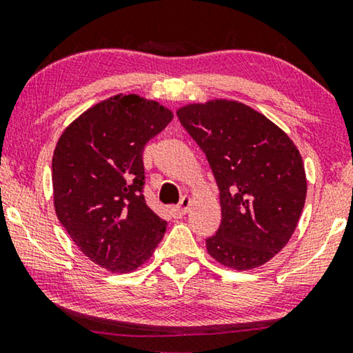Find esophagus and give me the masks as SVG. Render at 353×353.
I'll return each mask as SVG.
<instances>
[{"instance_id": "1", "label": "esophagus", "mask_w": 353, "mask_h": 353, "mask_svg": "<svg viewBox=\"0 0 353 353\" xmlns=\"http://www.w3.org/2000/svg\"><path fill=\"white\" fill-rule=\"evenodd\" d=\"M191 202L192 201H191L190 196H183L181 201H180V204H178L176 207H173V209H172L173 216H175V219H180V216L186 215L188 210H190V207H191Z\"/></svg>"}]
</instances>
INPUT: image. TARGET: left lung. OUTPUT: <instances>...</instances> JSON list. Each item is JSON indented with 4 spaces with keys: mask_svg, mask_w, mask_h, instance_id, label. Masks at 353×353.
<instances>
[{
    "mask_svg": "<svg viewBox=\"0 0 353 353\" xmlns=\"http://www.w3.org/2000/svg\"><path fill=\"white\" fill-rule=\"evenodd\" d=\"M176 115L220 190L221 223L205 239L207 252L239 272L267 263L291 239L305 204L307 176L296 144L238 101L186 104Z\"/></svg>",
    "mask_w": 353,
    "mask_h": 353,
    "instance_id": "obj_1",
    "label": "left lung"
}]
</instances>
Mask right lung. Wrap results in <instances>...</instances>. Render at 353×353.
I'll list each match as a JSON object with an SVG mask.
<instances>
[{
  "label": "right lung",
  "instance_id": "right-lung-1",
  "mask_svg": "<svg viewBox=\"0 0 353 353\" xmlns=\"http://www.w3.org/2000/svg\"><path fill=\"white\" fill-rule=\"evenodd\" d=\"M173 112L139 94H115L79 115L52 154V199L81 252L112 273L146 263L167 221L141 194L143 149Z\"/></svg>",
  "mask_w": 353,
  "mask_h": 353
}]
</instances>
